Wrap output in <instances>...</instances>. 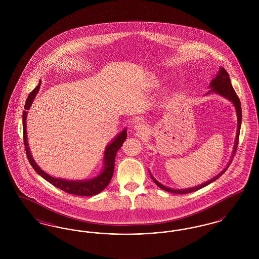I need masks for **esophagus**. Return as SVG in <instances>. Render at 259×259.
<instances>
[{
    "label": "esophagus",
    "instance_id": "esophagus-1",
    "mask_svg": "<svg viewBox=\"0 0 259 259\" xmlns=\"http://www.w3.org/2000/svg\"><path fill=\"white\" fill-rule=\"evenodd\" d=\"M136 131L141 134V135H144L148 132V128H147V125L143 122H138L135 125Z\"/></svg>",
    "mask_w": 259,
    "mask_h": 259
}]
</instances>
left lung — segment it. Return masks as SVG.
Wrapping results in <instances>:
<instances>
[{
	"instance_id": "1",
	"label": "left lung",
	"mask_w": 259,
	"mask_h": 259,
	"mask_svg": "<svg viewBox=\"0 0 259 259\" xmlns=\"http://www.w3.org/2000/svg\"><path fill=\"white\" fill-rule=\"evenodd\" d=\"M209 87H211V89L209 90L208 93L209 92H215L220 95H222L223 97L230 100L233 104H234L235 109L237 111V118H238V130H237V136H236V143H235L234 150H233V154H235L237 148H238V144H239V136H240V130H241V123H242V108H241V102H240V99L237 96L236 92H235L234 88L231 84V81H230V77H229V74L226 72V70L224 68H221L220 70V73L217 74V76L211 80V82L209 83ZM230 163L228 164V166L222 171L221 174H219L217 177H214L213 179L209 180V182L203 184V185H198L195 187H192V188H188V189H181V190H178V189H171L169 187H166L164 185L159 184L152 176H151V179L153 180V182L158 185L160 188H162L163 190L165 191H168V192H172V193H176V194H186V193H190V192H194L198 189L204 187V186H207L209 185L210 183L214 182L215 180H218L221 176H222L223 172H225L227 170V168L229 167Z\"/></svg>"
}]
</instances>
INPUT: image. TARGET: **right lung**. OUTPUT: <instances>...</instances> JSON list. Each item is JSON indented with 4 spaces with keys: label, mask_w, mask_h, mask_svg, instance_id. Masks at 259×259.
Segmentation results:
<instances>
[{
    "label": "right lung",
    "mask_w": 259,
    "mask_h": 259,
    "mask_svg": "<svg viewBox=\"0 0 259 259\" xmlns=\"http://www.w3.org/2000/svg\"><path fill=\"white\" fill-rule=\"evenodd\" d=\"M39 87H40V81L37 84V87L28 95V98L25 103V111H23V116H22V118H23V140H24L26 155H27L29 163L34 168V170L40 177H42L46 181H48L51 185L60 188L61 190L69 193V194H74V195H78V196H93V195L98 194L101 191H103L111 182L112 175H113V170H114V160H115L116 152L118 151L119 148H121L124 141L127 138L126 129H124L121 133H119L118 136L112 141V143L106 148L105 157H104V169L97 177L90 179V180H87V181H68V180L53 178L50 175H48L47 172H44L37 166V163L33 159V157L30 153L28 144H27V132H26L27 110L30 109V107L33 103V100L36 97V94L38 92Z\"/></svg>",
    "instance_id": "add662e5"
}]
</instances>
